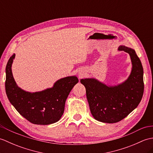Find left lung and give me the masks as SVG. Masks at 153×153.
Masks as SVG:
<instances>
[{"label":"left lung","instance_id":"1","mask_svg":"<svg viewBox=\"0 0 153 153\" xmlns=\"http://www.w3.org/2000/svg\"><path fill=\"white\" fill-rule=\"evenodd\" d=\"M118 50L129 53L132 62L131 73L124 83L108 87L94 79H81L93 116L105 123H116L125 118L138 106L143 95V69L140 59L131 48L120 46Z\"/></svg>","mask_w":153,"mask_h":153}]
</instances>
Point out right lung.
Here are the masks:
<instances>
[{
  "mask_svg": "<svg viewBox=\"0 0 153 153\" xmlns=\"http://www.w3.org/2000/svg\"><path fill=\"white\" fill-rule=\"evenodd\" d=\"M15 57L10 56L6 67L5 88L8 98L16 110L34 124L48 125L58 122L62 116L65 102L74 86L79 80L76 76L66 77L54 83L53 88L31 93L16 85L12 73Z\"/></svg>",
  "mask_w": 153,
  "mask_h": 153,
  "instance_id": "right-lung-1",
  "label": "right lung"
}]
</instances>
